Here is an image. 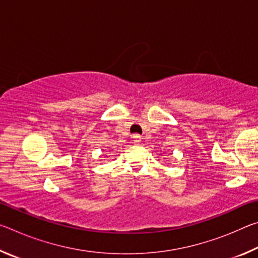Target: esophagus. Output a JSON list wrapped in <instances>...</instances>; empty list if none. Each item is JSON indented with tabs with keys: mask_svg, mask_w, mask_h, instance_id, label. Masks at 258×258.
I'll list each match as a JSON object with an SVG mask.
<instances>
[{
	"mask_svg": "<svg viewBox=\"0 0 258 258\" xmlns=\"http://www.w3.org/2000/svg\"><path fill=\"white\" fill-rule=\"evenodd\" d=\"M133 141H134V143H140V142H141V137H140L139 134H134L133 135Z\"/></svg>",
	"mask_w": 258,
	"mask_h": 258,
	"instance_id": "1",
	"label": "esophagus"
}]
</instances>
